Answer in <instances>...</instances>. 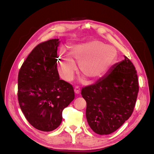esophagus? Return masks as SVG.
I'll list each match as a JSON object with an SVG mask.
<instances>
[{"instance_id":"34e87169","label":"esophagus","mask_w":154,"mask_h":154,"mask_svg":"<svg viewBox=\"0 0 154 154\" xmlns=\"http://www.w3.org/2000/svg\"><path fill=\"white\" fill-rule=\"evenodd\" d=\"M74 92L76 93V94H79L80 93V88L79 87H75V88H74Z\"/></svg>"}]
</instances>
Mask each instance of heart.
Segmentation results:
<instances>
[{"label": "heart", "mask_w": 154, "mask_h": 154, "mask_svg": "<svg viewBox=\"0 0 154 154\" xmlns=\"http://www.w3.org/2000/svg\"><path fill=\"white\" fill-rule=\"evenodd\" d=\"M69 54L61 50L58 61L60 75L67 81L72 80L77 71L75 62L79 63L83 76L94 80L108 72L118 58L114 46L97 40L70 45Z\"/></svg>", "instance_id": "b5f03b06"}]
</instances>
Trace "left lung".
I'll use <instances>...</instances> for the list:
<instances>
[{
	"label": "left lung",
	"mask_w": 154,
	"mask_h": 154,
	"mask_svg": "<svg viewBox=\"0 0 154 154\" xmlns=\"http://www.w3.org/2000/svg\"><path fill=\"white\" fill-rule=\"evenodd\" d=\"M124 57L105 77L82 89L87 102L88 124L97 134L115 132L134 111L139 92L138 78L132 62Z\"/></svg>",
	"instance_id": "1"
}]
</instances>
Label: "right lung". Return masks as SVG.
Returning a JSON list of instances; mask_svg holds the SVG:
<instances>
[{
    "label": "right lung",
    "mask_w": 154,
    "mask_h": 154,
    "mask_svg": "<svg viewBox=\"0 0 154 154\" xmlns=\"http://www.w3.org/2000/svg\"><path fill=\"white\" fill-rule=\"evenodd\" d=\"M59 43V39H51L37 45L18 76V100L22 112L32 127L44 132L59 127L63 110L74 99L72 85L60 79Z\"/></svg>",
    "instance_id": "obj_1"
}]
</instances>
